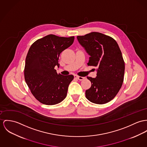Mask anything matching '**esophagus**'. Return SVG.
I'll use <instances>...</instances> for the list:
<instances>
[{"mask_svg":"<svg viewBox=\"0 0 147 147\" xmlns=\"http://www.w3.org/2000/svg\"><path fill=\"white\" fill-rule=\"evenodd\" d=\"M74 78H76V79H78V80H83V79H85V77H79V76H76V75H75V76H74Z\"/></svg>","mask_w":147,"mask_h":147,"instance_id":"34e87169","label":"esophagus"}]
</instances>
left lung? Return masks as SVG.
<instances>
[{"label": "left lung", "instance_id": "1", "mask_svg": "<svg viewBox=\"0 0 147 147\" xmlns=\"http://www.w3.org/2000/svg\"><path fill=\"white\" fill-rule=\"evenodd\" d=\"M77 39L90 56L88 65L97 68L96 78L87 77L91 87L86 90V98L96 104L111 101L120 90L124 76V61L117 43L111 37L96 32L78 36Z\"/></svg>", "mask_w": 147, "mask_h": 147}]
</instances>
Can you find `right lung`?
I'll list each match as a JSON object with an SVG mask.
<instances>
[{
  "instance_id": "right-lung-1",
  "label": "right lung",
  "mask_w": 147,
  "mask_h": 147,
  "mask_svg": "<svg viewBox=\"0 0 147 147\" xmlns=\"http://www.w3.org/2000/svg\"><path fill=\"white\" fill-rule=\"evenodd\" d=\"M74 37L49 34L31 46L26 58L25 81L34 97L47 105H56L67 96L73 75L62 76L54 69L59 67L60 53L71 45Z\"/></svg>"
}]
</instances>
